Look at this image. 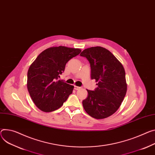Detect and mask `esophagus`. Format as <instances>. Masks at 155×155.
<instances>
[{
	"label": "esophagus",
	"mask_w": 155,
	"mask_h": 155,
	"mask_svg": "<svg viewBox=\"0 0 155 155\" xmlns=\"http://www.w3.org/2000/svg\"><path fill=\"white\" fill-rule=\"evenodd\" d=\"M81 88V87H78V86H76V85H75L74 86V89L75 90H79V89H80Z\"/></svg>",
	"instance_id": "1"
}]
</instances>
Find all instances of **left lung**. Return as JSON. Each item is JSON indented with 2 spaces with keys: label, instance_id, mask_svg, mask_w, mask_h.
Wrapping results in <instances>:
<instances>
[{
  "label": "left lung",
  "instance_id": "8db88e82",
  "mask_svg": "<svg viewBox=\"0 0 155 155\" xmlns=\"http://www.w3.org/2000/svg\"><path fill=\"white\" fill-rule=\"evenodd\" d=\"M80 55L88 60L91 78L97 85L94 91L87 90L88 94L82 101L83 108L93 118L108 117L117 110L126 94L124 68L109 50L101 46L85 49Z\"/></svg>",
  "mask_w": 155,
  "mask_h": 155
}]
</instances>
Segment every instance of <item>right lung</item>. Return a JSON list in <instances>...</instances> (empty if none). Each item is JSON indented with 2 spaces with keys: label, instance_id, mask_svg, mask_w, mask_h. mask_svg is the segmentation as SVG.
<instances>
[{
  "label": "right lung",
  "instance_id": "1",
  "mask_svg": "<svg viewBox=\"0 0 155 155\" xmlns=\"http://www.w3.org/2000/svg\"><path fill=\"white\" fill-rule=\"evenodd\" d=\"M78 48L53 46L41 53L31 64L27 74V88L41 110L49 112L61 107L74 87L58 80L67 62L81 52Z\"/></svg>",
  "mask_w": 155,
  "mask_h": 155
}]
</instances>
